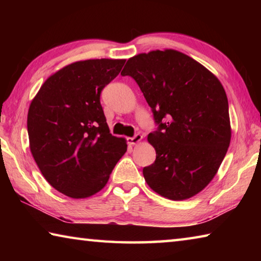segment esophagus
Masks as SVG:
<instances>
[{"instance_id":"34e87169","label":"esophagus","mask_w":261,"mask_h":261,"mask_svg":"<svg viewBox=\"0 0 261 261\" xmlns=\"http://www.w3.org/2000/svg\"><path fill=\"white\" fill-rule=\"evenodd\" d=\"M141 139H143V136H141L140 134H137L136 136L127 138V143H129L130 145H137L138 143H140Z\"/></svg>"}]
</instances>
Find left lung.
<instances>
[{
  "instance_id": "1",
  "label": "left lung",
  "mask_w": 261,
  "mask_h": 261,
  "mask_svg": "<svg viewBox=\"0 0 261 261\" xmlns=\"http://www.w3.org/2000/svg\"><path fill=\"white\" fill-rule=\"evenodd\" d=\"M121 74L137 82L159 124L147 137L156 152L155 162L143 169L148 187L170 200L196 196L214 178L230 144L222 84L175 49L132 56Z\"/></svg>"
}]
</instances>
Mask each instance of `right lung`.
<instances>
[{
    "label": "right lung",
    "instance_id": "right-lung-1",
    "mask_svg": "<svg viewBox=\"0 0 261 261\" xmlns=\"http://www.w3.org/2000/svg\"><path fill=\"white\" fill-rule=\"evenodd\" d=\"M125 60L77 61L50 74L30 105V149L46 180L73 199L98 193L126 152L109 131L100 93Z\"/></svg>",
    "mask_w": 261,
    "mask_h": 261
}]
</instances>
